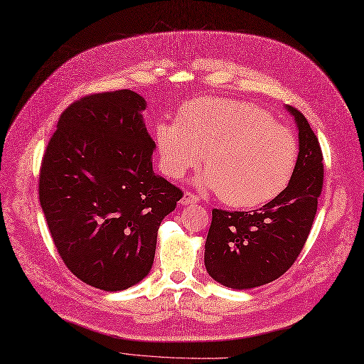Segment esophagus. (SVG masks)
Returning <instances> with one entry per match:
<instances>
[{
    "label": "esophagus",
    "instance_id": "esophagus-1",
    "mask_svg": "<svg viewBox=\"0 0 364 364\" xmlns=\"http://www.w3.org/2000/svg\"><path fill=\"white\" fill-rule=\"evenodd\" d=\"M198 202H199V196H196L195 193H190V192H186L181 198L183 205H192V203H198Z\"/></svg>",
    "mask_w": 364,
    "mask_h": 364
}]
</instances>
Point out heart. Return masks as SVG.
I'll return each mask as SVG.
<instances>
[{"mask_svg":"<svg viewBox=\"0 0 364 364\" xmlns=\"http://www.w3.org/2000/svg\"><path fill=\"white\" fill-rule=\"evenodd\" d=\"M156 143L169 178L196 169L205 155L200 184L235 208L259 206L279 196L298 161V141L289 128L252 103L218 97L188 102L177 122H159Z\"/></svg>","mask_w":364,"mask_h":364,"instance_id":"heart-1","label":"heart"}]
</instances>
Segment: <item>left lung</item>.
Instances as JSON below:
<instances>
[{
	"label": "left lung",
	"instance_id": "1",
	"mask_svg": "<svg viewBox=\"0 0 364 364\" xmlns=\"http://www.w3.org/2000/svg\"><path fill=\"white\" fill-rule=\"evenodd\" d=\"M295 118L299 153L294 176L283 192L255 211L213 209L205 242V267L214 280L232 289H251L288 272L307 242L323 187L318 139L304 114Z\"/></svg>",
	"mask_w": 364,
	"mask_h": 364
}]
</instances>
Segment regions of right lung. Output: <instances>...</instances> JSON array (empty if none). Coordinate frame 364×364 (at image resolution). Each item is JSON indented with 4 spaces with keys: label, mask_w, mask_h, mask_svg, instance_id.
Listing matches in <instances>:
<instances>
[{
    "label": "right lung",
    "mask_w": 364,
    "mask_h": 364,
    "mask_svg": "<svg viewBox=\"0 0 364 364\" xmlns=\"http://www.w3.org/2000/svg\"><path fill=\"white\" fill-rule=\"evenodd\" d=\"M144 109L131 90L85 95L60 114L41 162L40 202L57 252L107 292L149 274L158 228L183 198L153 171Z\"/></svg>",
    "instance_id": "right-lung-1"
}]
</instances>
